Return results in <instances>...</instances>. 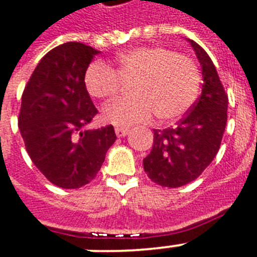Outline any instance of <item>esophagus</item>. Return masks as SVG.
Wrapping results in <instances>:
<instances>
[{"instance_id": "34e87169", "label": "esophagus", "mask_w": 257, "mask_h": 257, "mask_svg": "<svg viewBox=\"0 0 257 257\" xmlns=\"http://www.w3.org/2000/svg\"><path fill=\"white\" fill-rule=\"evenodd\" d=\"M114 132H116V136H117V137H124V136H128L131 131H129L128 128H121V126H117V128L114 129Z\"/></svg>"}]
</instances>
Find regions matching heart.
Returning <instances> with one entry per match:
<instances>
[{"instance_id":"b5f03b06","label":"heart","mask_w":257,"mask_h":257,"mask_svg":"<svg viewBox=\"0 0 257 257\" xmlns=\"http://www.w3.org/2000/svg\"><path fill=\"white\" fill-rule=\"evenodd\" d=\"M122 81L133 80L132 97H121L107 104L103 118L126 128L148 121L170 122L186 113L201 88V72L195 60L161 46H143L128 50L116 58L113 68L93 62L85 70L84 85L95 99H109Z\"/></svg>"}]
</instances>
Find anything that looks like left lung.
Instances as JSON below:
<instances>
[{
  "mask_svg": "<svg viewBox=\"0 0 257 257\" xmlns=\"http://www.w3.org/2000/svg\"><path fill=\"white\" fill-rule=\"evenodd\" d=\"M202 66L199 99L174 126L153 129V148L144 158V170L162 187L193 182L215 158L227 124V96L208 54L190 39Z\"/></svg>",
  "mask_w": 257,
  "mask_h": 257,
  "instance_id": "obj_1",
  "label": "left lung"
}]
</instances>
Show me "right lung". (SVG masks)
<instances>
[{"label": "right lung", "instance_id": "obj_1", "mask_svg": "<svg viewBox=\"0 0 257 257\" xmlns=\"http://www.w3.org/2000/svg\"><path fill=\"white\" fill-rule=\"evenodd\" d=\"M96 54L80 42L56 46L42 58L22 93L18 126L27 153L50 182L63 189L91 182L116 141L112 125L85 129L97 114L84 85Z\"/></svg>", "mask_w": 257, "mask_h": 257}]
</instances>
